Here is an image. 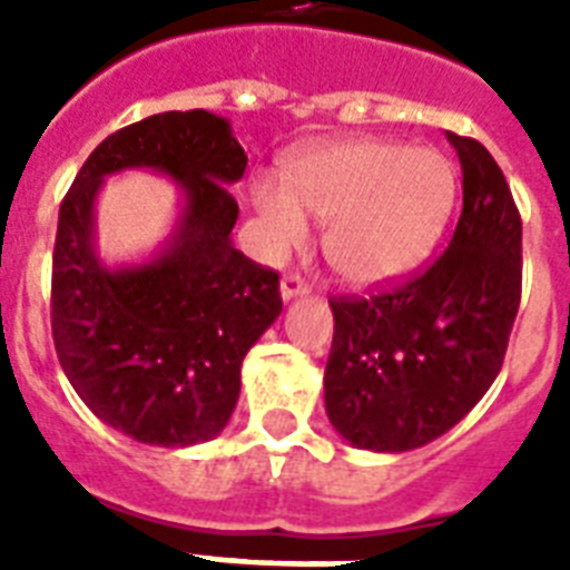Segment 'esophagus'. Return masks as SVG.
Instances as JSON below:
<instances>
[{"label":"esophagus","mask_w":570,"mask_h":570,"mask_svg":"<svg viewBox=\"0 0 570 570\" xmlns=\"http://www.w3.org/2000/svg\"><path fill=\"white\" fill-rule=\"evenodd\" d=\"M307 293H311V286L304 284L302 277L284 275V281H281V298H284V302H293V298H304Z\"/></svg>","instance_id":"1"}]
</instances>
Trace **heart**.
<instances>
[{"mask_svg":"<svg viewBox=\"0 0 570 570\" xmlns=\"http://www.w3.org/2000/svg\"><path fill=\"white\" fill-rule=\"evenodd\" d=\"M284 180L263 177L250 189L268 245H302L311 215L325 224L328 266L357 286L414 272L441 239L459 197L450 156L381 138L313 147L286 165Z\"/></svg>","mask_w":570,"mask_h":570,"instance_id":"heart-1","label":"heart"}]
</instances>
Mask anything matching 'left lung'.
I'll return each mask as SVG.
<instances>
[{
    "label": "left lung",
    "mask_w": 570,
    "mask_h": 570,
    "mask_svg": "<svg viewBox=\"0 0 570 570\" xmlns=\"http://www.w3.org/2000/svg\"><path fill=\"white\" fill-rule=\"evenodd\" d=\"M461 163L459 224L423 275L334 298L325 411L357 450L407 452L470 414L503 366L521 304V215L494 156L446 132Z\"/></svg>",
    "instance_id": "obj_1"
}]
</instances>
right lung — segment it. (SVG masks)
I'll use <instances>...</instances> for the list:
<instances>
[{"mask_svg": "<svg viewBox=\"0 0 570 570\" xmlns=\"http://www.w3.org/2000/svg\"><path fill=\"white\" fill-rule=\"evenodd\" d=\"M248 156L230 120L163 111L118 129L58 209L52 340L67 381L102 423L150 446L213 441L230 420L242 361L281 316L277 275L233 248L230 186ZM124 170L165 173L181 191L169 239L138 264L96 250V197Z\"/></svg>", "mask_w": 570, "mask_h": 570, "instance_id": "obj_1", "label": "right lung"}]
</instances>
